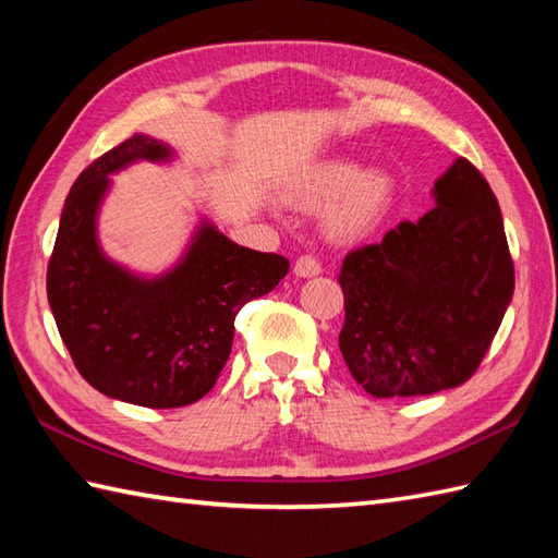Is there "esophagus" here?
Instances as JSON below:
<instances>
[{
  "mask_svg": "<svg viewBox=\"0 0 558 558\" xmlns=\"http://www.w3.org/2000/svg\"><path fill=\"white\" fill-rule=\"evenodd\" d=\"M294 276L298 278H314L322 272V264L314 256H300L298 260H294Z\"/></svg>",
  "mask_w": 558,
  "mask_h": 558,
  "instance_id": "obj_1",
  "label": "esophagus"
}]
</instances>
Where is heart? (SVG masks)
<instances>
[{"label": "heart", "instance_id": "1", "mask_svg": "<svg viewBox=\"0 0 558 558\" xmlns=\"http://www.w3.org/2000/svg\"><path fill=\"white\" fill-rule=\"evenodd\" d=\"M396 198L393 177L362 170L348 158H324L294 174L286 201L300 210L324 208V230L336 242H357L386 220Z\"/></svg>", "mask_w": 558, "mask_h": 558}]
</instances>
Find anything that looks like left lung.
Segmentation results:
<instances>
[{
  "instance_id": "1",
  "label": "left lung",
  "mask_w": 558,
  "mask_h": 558,
  "mask_svg": "<svg viewBox=\"0 0 558 558\" xmlns=\"http://www.w3.org/2000/svg\"><path fill=\"white\" fill-rule=\"evenodd\" d=\"M436 206L342 260L340 352L374 398L432 396L475 374L513 298L499 201L465 158L438 177Z\"/></svg>"
}]
</instances>
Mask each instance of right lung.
<instances>
[{"label":"right lung","mask_w":558,"mask_h":558,"mask_svg":"<svg viewBox=\"0 0 558 558\" xmlns=\"http://www.w3.org/2000/svg\"><path fill=\"white\" fill-rule=\"evenodd\" d=\"M174 158L165 141L134 134L88 165L64 201L47 266V300L78 374L102 396L156 410L208 393L230 357L234 316L290 268L286 256L232 242L206 216L158 276L105 254L98 216L112 174Z\"/></svg>","instance_id":"1"}]
</instances>
